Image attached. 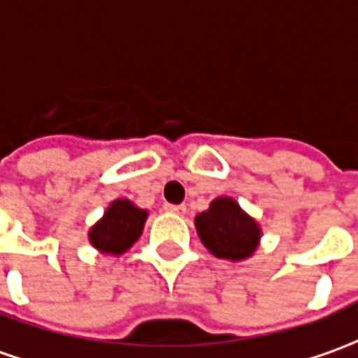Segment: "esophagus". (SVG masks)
Wrapping results in <instances>:
<instances>
[{
	"label": "esophagus",
	"instance_id": "esophagus-1",
	"mask_svg": "<svg viewBox=\"0 0 358 358\" xmlns=\"http://www.w3.org/2000/svg\"><path fill=\"white\" fill-rule=\"evenodd\" d=\"M164 211L169 213H174V215H184L186 213V206H174V203H164Z\"/></svg>",
	"mask_w": 358,
	"mask_h": 358
}]
</instances>
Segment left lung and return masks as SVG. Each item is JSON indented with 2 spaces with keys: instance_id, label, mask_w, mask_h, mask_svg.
Masks as SVG:
<instances>
[{
  "instance_id": "1",
  "label": "left lung",
  "mask_w": 358,
  "mask_h": 358,
  "mask_svg": "<svg viewBox=\"0 0 358 358\" xmlns=\"http://www.w3.org/2000/svg\"><path fill=\"white\" fill-rule=\"evenodd\" d=\"M196 229L203 247L217 259L245 261L259 247L261 227L233 198H217L210 210L196 215Z\"/></svg>"
}]
</instances>
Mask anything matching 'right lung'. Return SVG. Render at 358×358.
<instances>
[{
    "mask_svg": "<svg viewBox=\"0 0 358 358\" xmlns=\"http://www.w3.org/2000/svg\"><path fill=\"white\" fill-rule=\"evenodd\" d=\"M148 211L137 208L129 199H115L109 203L103 217L90 229V243L99 252L121 255L133 247L141 237Z\"/></svg>",
    "mask_w": 358,
    "mask_h": 358,
    "instance_id": "1",
    "label": "right lung"
}]
</instances>
